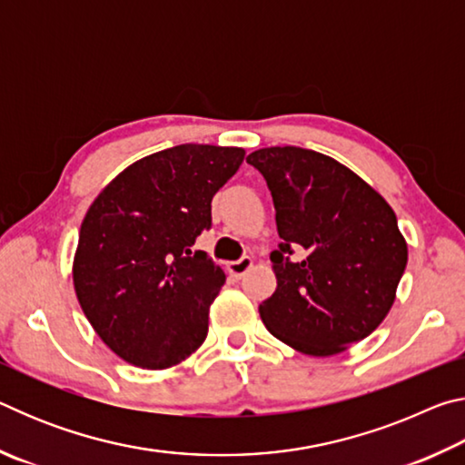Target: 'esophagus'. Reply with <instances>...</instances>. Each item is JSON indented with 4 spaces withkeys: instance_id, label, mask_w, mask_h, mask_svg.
Masks as SVG:
<instances>
[{
    "instance_id": "esophagus-1",
    "label": "esophagus",
    "mask_w": 465,
    "mask_h": 465,
    "mask_svg": "<svg viewBox=\"0 0 465 465\" xmlns=\"http://www.w3.org/2000/svg\"><path fill=\"white\" fill-rule=\"evenodd\" d=\"M252 258H248V256H243V258H240L238 262H230L227 264V272L232 274V277H235V279H242L243 274H246L250 269H252Z\"/></svg>"
}]
</instances>
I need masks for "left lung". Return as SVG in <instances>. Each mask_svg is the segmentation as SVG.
Instances as JSON below:
<instances>
[{
    "instance_id": "left-lung-1",
    "label": "left lung",
    "mask_w": 465,
    "mask_h": 465,
    "mask_svg": "<svg viewBox=\"0 0 465 465\" xmlns=\"http://www.w3.org/2000/svg\"><path fill=\"white\" fill-rule=\"evenodd\" d=\"M246 162L269 184L282 240L271 254L277 291L258 308L264 326L303 355H338L371 334L396 299L408 262L396 213L313 149L264 147Z\"/></svg>"
}]
</instances>
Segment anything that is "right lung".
Segmentation results:
<instances>
[{
	"mask_svg": "<svg viewBox=\"0 0 465 465\" xmlns=\"http://www.w3.org/2000/svg\"><path fill=\"white\" fill-rule=\"evenodd\" d=\"M242 147L184 143L145 155L90 204L74 256L85 318L114 355L141 369L183 363L207 338L225 274L194 240Z\"/></svg>",
	"mask_w": 465,
	"mask_h": 465,
	"instance_id": "right-lung-1",
	"label": "right lung"
}]
</instances>
